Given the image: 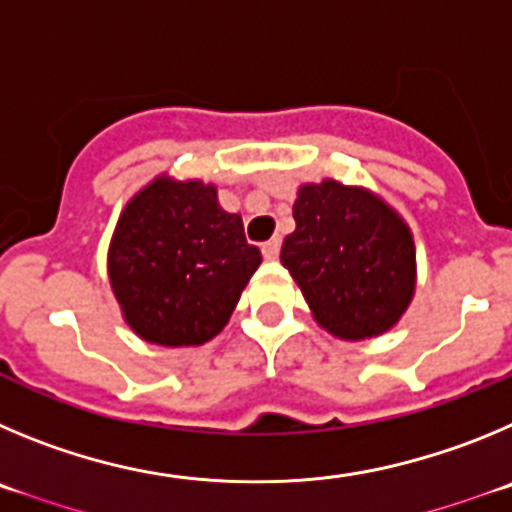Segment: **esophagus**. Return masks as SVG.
I'll return each mask as SVG.
<instances>
[{
	"instance_id": "esophagus-1",
	"label": "esophagus",
	"mask_w": 512,
	"mask_h": 512,
	"mask_svg": "<svg viewBox=\"0 0 512 512\" xmlns=\"http://www.w3.org/2000/svg\"><path fill=\"white\" fill-rule=\"evenodd\" d=\"M262 255H265V260H275V257L280 255V239H267L265 245H262Z\"/></svg>"
}]
</instances>
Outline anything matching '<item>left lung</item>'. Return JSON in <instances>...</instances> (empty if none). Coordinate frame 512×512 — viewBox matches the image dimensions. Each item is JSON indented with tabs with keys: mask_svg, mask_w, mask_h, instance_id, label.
<instances>
[{
	"mask_svg": "<svg viewBox=\"0 0 512 512\" xmlns=\"http://www.w3.org/2000/svg\"><path fill=\"white\" fill-rule=\"evenodd\" d=\"M293 219L280 262L313 319L347 342L393 329L416 290L408 224L367 188L331 178L298 188Z\"/></svg>",
	"mask_w": 512,
	"mask_h": 512,
	"instance_id": "left-lung-1",
	"label": "left lung"
}]
</instances>
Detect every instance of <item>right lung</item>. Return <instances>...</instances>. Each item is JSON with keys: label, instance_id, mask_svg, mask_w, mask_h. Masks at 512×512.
I'll return each instance as SVG.
<instances>
[{"label": "right lung", "instance_id": "1", "mask_svg": "<svg viewBox=\"0 0 512 512\" xmlns=\"http://www.w3.org/2000/svg\"><path fill=\"white\" fill-rule=\"evenodd\" d=\"M262 255L242 216L201 181L155 178L124 206L109 245V283L145 342L199 347L227 326Z\"/></svg>", "mask_w": 512, "mask_h": 512}]
</instances>
